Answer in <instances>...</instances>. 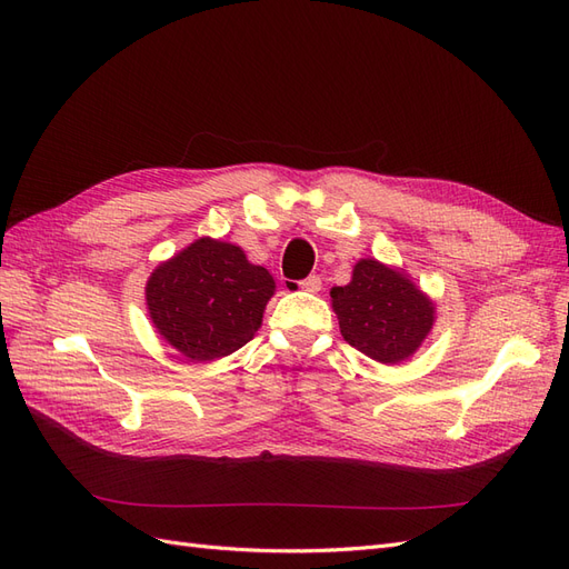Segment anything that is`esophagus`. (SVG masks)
<instances>
[{
    "label": "esophagus",
    "mask_w": 569,
    "mask_h": 569,
    "mask_svg": "<svg viewBox=\"0 0 569 569\" xmlns=\"http://www.w3.org/2000/svg\"><path fill=\"white\" fill-rule=\"evenodd\" d=\"M299 287H301L303 291H311V295H316V291H320V287H322V280L318 278V274H308L306 280L299 282Z\"/></svg>",
    "instance_id": "1"
}]
</instances>
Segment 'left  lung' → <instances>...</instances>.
Wrapping results in <instances>:
<instances>
[{
    "label": "left lung",
    "mask_w": 569,
    "mask_h": 569,
    "mask_svg": "<svg viewBox=\"0 0 569 569\" xmlns=\"http://www.w3.org/2000/svg\"><path fill=\"white\" fill-rule=\"evenodd\" d=\"M341 337L353 349L393 366L420 349L435 325V303L399 268L360 258L351 282L332 287Z\"/></svg>",
    "instance_id": "1"
}]
</instances>
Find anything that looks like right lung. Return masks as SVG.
Returning a JSON list of instances; mask_svg holds the SVG:
<instances>
[{"label":"right lung","instance_id":"right-lung-1","mask_svg":"<svg viewBox=\"0 0 569 569\" xmlns=\"http://www.w3.org/2000/svg\"><path fill=\"white\" fill-rule=\"evenodd\" d=\"M274 280L263 266L220 239L201 237L147 280L149 318L187 360H216L242 349L263 322Z\"/></svg>","mask_w":569,"mask_h":569}]
</instances>
